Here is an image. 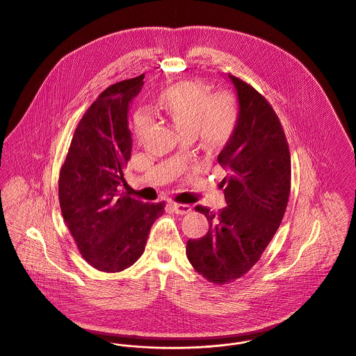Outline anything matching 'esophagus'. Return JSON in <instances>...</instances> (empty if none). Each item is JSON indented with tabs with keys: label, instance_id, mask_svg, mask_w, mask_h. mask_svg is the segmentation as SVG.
<instances>
[{
	"label": "esophagus",
	"instance_id": "1",
	"mask_svg": "<svg viewBox=\"0 0 356 356\" xmlns=\"http://www.w3.org/2000/svg\"><path fill=\"white\" fill-rule=\"evenodd\" d=\"M170 205H171V208H172L177 213H181V215L188 213V212H191V211H192V207H191V205H188V204H178L171 202Z\"/></svg>",
	"mask_w": 356,
	"mask_h": 356
}]
</instances>
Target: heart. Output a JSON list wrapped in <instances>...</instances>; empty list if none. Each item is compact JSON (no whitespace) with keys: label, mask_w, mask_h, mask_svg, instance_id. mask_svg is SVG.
Listing matches in <instances>:
<instances>
[{"label":"heart","mask_w":356,"mask_h":356,"mask_svg":"<svg viewBox=\"0 0 356 356\" xmlns=\"http://www.w3.org/2000/svg\"><path fill=\"white\" fill-rule=\"evenodd\" d=\"M157 108L181 131L195 136L208 148L220 145L234 122L232 105L223 99H212L211 92L197 82H181L168 88L161 95ZM152 123V115L148 111L136 113L134 136L138 143L145 140Z\"/></svg>","instance_id":"heart-1"}]
</instances>
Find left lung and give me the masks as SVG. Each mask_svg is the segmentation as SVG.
<instances>
[{
  "instance_id": "1",
  "label": "left lung",
  "mask_w": 356,
  "mask_h": 356,
  "mask_svg": "<svg viewBox=\"0 0 356 356\" xmlns=\"http://www.w3.org/2000/svg\"><path fill=\"white\" fill-rule=\"evenodd\" d=\"M237 96L234 130L218 156L227 175L219 186L226 207L218 212L197 205L209 229L189 240L193 268L216 285L245 275L273 240L291 192V153L281 122L254 88L227 75Z\"/></svg>"
}]
</instances>
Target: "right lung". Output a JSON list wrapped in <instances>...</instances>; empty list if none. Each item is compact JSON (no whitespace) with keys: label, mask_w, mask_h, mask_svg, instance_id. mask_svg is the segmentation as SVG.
I'll list each match as a JSON object with an SVG mask.
<instances>
[{"label":"right lung","mask_w":356,"mask_h":356,"mask_svg":"<svg viewBox=\"0 0 356 356\" xmlns=\"http://www.w3.org/2000/svg\"><path fill=\"white\" fill-rule=\"evenodd\" d=\"M145 74L106 88L72 136L58 175V202L79 254L95 268L119 273L144 254L153 222L165 203H143L120 188L131 156L129 104Z\"/></svg>","instance_id":"add662e5"}]
</instances>
